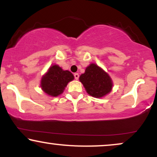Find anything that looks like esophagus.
<instances>
[{
    "label": "esophagus",
    "mask_w": 157,
    "mask_h": 157,
    "mask_svg": "<svg viewBox=\"0 0 157 157\" xmlns=\"http://www.w3.org/2000/svg\"><path fill=\"white\" fill-rule=\"evenodd\" d=\"M74 76H75V78L76 79V80H77V79L79 78V74L78 73H75Z\"/></svg>",
    "instance_id": "1"
}]
</instances>
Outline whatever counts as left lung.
Listing matches in <instances>:
<instances>
[{"label":"left lung","instance_id":"1","mask_svg":"<svg viewBox=\"0 0 157 157\" xmlns=\"http://www.w3.org/2000/svg\"><path fill=\"white\" fill-rule=\"evenodd\" d=\"M82 82L89 94L94 97H102L109 94L112 89L111 77L96 64H90L85 73L80 75Z\"/></svg>","mask_w":157,"mask_h":157}]
</instances>
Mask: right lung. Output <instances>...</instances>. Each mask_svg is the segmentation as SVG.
Segmentation results:
<instances>
[{"label": "right lung", "mask_w": 157, "mask_h": 157, "mask_svg": "<svg viewBox=\"0 0 157 157\" xmlns=\"http://www.w3.org/2000/svg\"><path fill=\"white\" fill-rule=\"evenodd\" d=\"M74 80V75L69 71H63L57 65H54L42 77L40 86L45 93L57 97L63 92L68 82Z\"/></svg>", "instance_id": "add662e5"}]
</instances>
